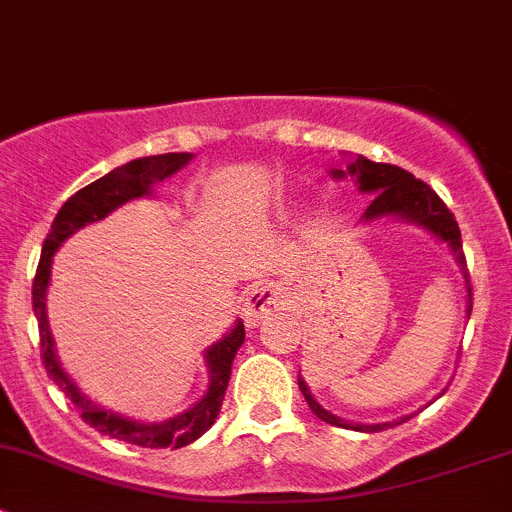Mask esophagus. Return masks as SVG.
<instances>
[{
	"label": "esophagus",
	"mask_w": 512,
	"mask_h": 512,
	"mask_svg": "<svg viewBox=\"0 0 512 512\" xmlns=\"http://www.w3.org/2000/svg\"><path fill=\"white\" fill-rule=\"evenodd\" d=\"M277 309H280V292L272 285H257L247 292L242 317H245L247 327H257L262 319H267Z\"/></svg>",
	"instance_id": "1"
}]
</instances>
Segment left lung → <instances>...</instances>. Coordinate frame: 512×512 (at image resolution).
<instances>
[{
  "instance_id": "1",
  "label": "left lung",
  "mask_w": 512,
  "mask_h": 512,
  "mask_svg": "<svg viewBox=\"0 0 512 512\" xmlns=\"http://www.w3.org/2000/svg\"><path fill=\"white\" fill-rule=\"evenodd\" d=\"M334 178H352L359 185L361 193H374V200L366 208L364 213V223H371V220L379 218H399L406 220V223L421 225L423 230L431 232L433 237L446 242L451 247V252L456 255V262L461 265L463 280H466V289H468V317H471L473 309V289H471V280H468V270H466V257H463V245H461V230H458L456 218H453L451 210L446 208L441 198L428 188L423 180L414 178L409 170L399 168V165L391 163H374V160L356 156L347 160V168H332ZM299 391H302L304 401L309 404V409L317 414V418L322 421L332 423V426L339 428H352V431H364V433H374V431H384L386 426H396V423L409 421L411 416H404L401 421H389V423H352L344 421V418L334 416L332 411L324 409L322 404H317L309 391V386L304 384L302 376H299Z\"/></svg>"
}]
</instances>
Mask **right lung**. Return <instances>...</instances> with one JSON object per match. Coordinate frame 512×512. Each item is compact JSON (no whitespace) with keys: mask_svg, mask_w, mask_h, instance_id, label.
Returning <instances> with one entry per match:
<instances>
[{"mask_svg":"<svg viewBox=\"0 0 512 512\" xmlns=\"http://www.w3.org/2000/svg\"><path fill=\"white\" fill-rule=\"evenodd\" d=\"M190 158H193V153H163V156L131 160V163L111 170L103 178L81 188L79 193L71 195L61 205L59 213H56L54 223H51L49 235H46L44 247H41V260L39 267H36L32 287V307L36 322H39L41 361H44V369L49 374V379L64 391V396L74 404L79 416L89 426H94L98 433L143 448H183L188 443L198 441L213 426L225 399L227 381H230L232 374V359H235L237 349L245 342V324L235 322V327L205 352V361H208L210 371V386L203 399L198 404H193V409L183 411V414H178L175 418H168V421L141 423L121 414H113V411L103 409V406L86 399L79 391V386L61 369L54 352V339H51L49 332V319H46V287H49L51 280V262H54L56 250H59L66 237H71L84 225L106 218L108 213L121 208L128 200L151 195L153 185L170 178L173 173H178L180 168H185L190 163Z\"/></svg>","mask_w":512,"mask_h":512,"instance_id":"right-lung-1","label":"right lung"}]
</instances>
